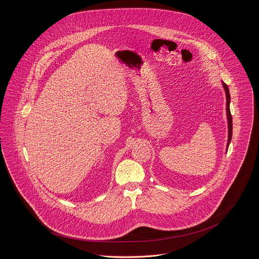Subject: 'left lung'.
Segmentation results:
<instances>
[{
  "label": "left lung",
  "mask_w": 259,
  "mask_h": 259,
  "mask_svg": "<svg viewBox=\"0 0 259 259\" xmlns=\"http://www.w3.org/2000/svg\"><path fill=\"white\" fill-rule=\"evenodd\" d=\"M223 90L225 92V97H226V118H227V128H228V136H227V145H226V152L229 147V144L231 142V138H232V117H231V113H230V109H229V105H230V95H229V90L228 87L222 81Z\"/></svg>",
  "instance_id": "8db88e82"
}]
</instances>
